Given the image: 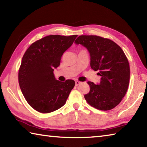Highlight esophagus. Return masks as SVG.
I'll use <instances>...</instances> for the list:
<instances>
[{
	"label": "esophagus",
	"mask_w": 147,
	"mask_h": 147,
	"mask_svg": "<svg viewBox=\"0 0 147 147\" xmlns=\"http://www.w3.org/2000/svg\"><path fill=\"white\" fill-rule=\"evenodd\" d=\"M80 83H81V82H80V81H78V80L75 81V85H76V86L80 85Z\"/></svg>",
	"instance_id": "1"
}]
</instances>
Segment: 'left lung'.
Returning <instances> with one entry per match:
<instances>
[{"instance_id":"obj_1","label":"left lung","mask_w":147,"mask_h":147,"mask_svg":"<svg viewBox=\"0 0 147 147\" xmlns=\"http://www.w3.org/2000/svg\"><path fill=\"white\" fill-rule=\"evenodd\" d=\"M86 47L91 67L101 76L99 84L88 82L90 91L84 95L89 105L108 111L121 102L130 81V65L125 54L115 42L98 36H80L74 41Z\"/></svg>"}]
</instances>
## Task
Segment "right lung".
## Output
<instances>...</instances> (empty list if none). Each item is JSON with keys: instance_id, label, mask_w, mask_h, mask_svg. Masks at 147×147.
I'll list each match as a JSON object with an SVG mask.
<instances>
[{"instance_id": "right-lung-1", "label": "right lung", "mask_w": 147, "mask_h": 147, "mask_svg": "<svg viewBox=\"0 0 147 147\" xmlns=\"http://www.w3.org/2000/svg\"><path fill=\"white\" fill-rule=\"evenodd\" d=\"M77 35H51L35 41L23 56L18 73L19 84L28 104L42 113L61 108L73 89V80H56L54 69L62 55L73 43Z\"/></svg>"}]
</instances>
